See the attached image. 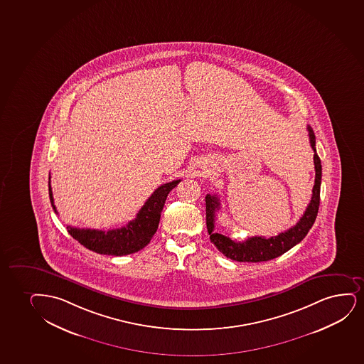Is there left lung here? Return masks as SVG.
Listing matches in <instances>:
<instances>
[{"instance_id": "left-lung-1", "label": "left lung", "mask_w": 364, "mask_h": 364, "mask_svg": "<svg viewBox=\"0 0 364 364\" xmlns=\"http://www.w3.org/2000/svg\"><path fill=\"white\" fill-rule=\"evenodd\" d=\"M310 146L314 151L315 184L309 205L296 225L274 237H252L244 242H234L222 233L215 232V212L220 210V198L213 195H206V225L211 242L223 255L239 262H261L272 260L292 249L305 238L309 229L314 225L320 205V185H321V162L315 149V135L313 129L308 126Z\"/></svg>"}]
</instances>
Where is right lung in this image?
Wrapping results in <instances>:
<instances>
[{
  "label": "right lung",
  "mask_w": 364,
  "mask_h": 364,
  "mask_svg": "<svg viewBox=\"0 0 364 364\" xmlns=\"http://www.w3.org/2000/svg\"><path fill=\"white\" fill-rule=\"evenodd\" d=\"M180 181V179L173 180L154 190L151 198L144 202L135 220H130L125 227L105 232L98 229L75 228L68 225V232L71 234L72 238L76 239L83 247L103 255L122 256L139 252L151 242L153 235L157 232L166 196ZM49 196L51 206L58 213L50 185V176Z\"/></svg>",
  "instance_id": "obj_1"
}]
</instances>
